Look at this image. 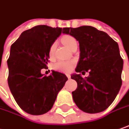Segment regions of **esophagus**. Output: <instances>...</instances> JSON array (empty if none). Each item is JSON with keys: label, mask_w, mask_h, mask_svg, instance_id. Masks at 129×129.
<instances>
[{"label": "esophagus", "mask_w": 129, "mask_h": 129, "mask_svg": "<svg viewBox=\"0 0 129 129\" xmlns=\"http://www.w3.org/2000/svg\"><path fill=\"white\" fill-rule=\"evenodd\" d=\"M66 77H68L69 79H70V78H71V75H70L69 74H66Z\"/></svg>", "instance_id": "34e87169"}]
</instances>
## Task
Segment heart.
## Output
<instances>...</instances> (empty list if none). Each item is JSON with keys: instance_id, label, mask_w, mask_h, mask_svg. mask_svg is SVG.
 Wrapping results in <instances>:
<instances>
[{"instance_id": "heart-1", "label": "heart", "mask_w": 129, "mask_h": 129, "mask_svg": "<svg viewBox=\"0 0 129 129\" xmlns=\"http://www.w3.org/2000/svg\"><path fill=\"white\" fill-rule=\"evenodd\" d=\"M62 42L66 45L69 49H72L75 46H77V40L72 36H66L62 38ZM56 47V42H53L48 50V55L49 57H52L54 56L55 50ZM74 61H59L54 66V69L57 71L61 72H69L72 69V68L74 66Z\"/></svg>"}]
</instances>
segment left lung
I'll return each instance as SVG.
<instances>
[{
    "label": "left lung",
    "instance_id": "1",
    "mask_svg": "<svg viewBox=\"0 0 129 129\" xmlns=\"http://www.w3.org/2000/svg\"><path fill=\"white\" fill-rule=\"evenodd\" d=\"M63 33L80 43L76 72H89L85 78L80 74L71 76L77 82V89L72 92L74 102L85 112H101L113 102L122 85L123 60L118 44L107 34L92 26L65 27Z\"/></svg>",
    "mask_w": 129,
    "mask_h": 129
}]
</instances>
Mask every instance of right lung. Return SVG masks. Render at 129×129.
Returning <instances> with one entry per match:
<instances>
[{
  "instance_id": "obj_1",
  "label": "right lung",
  "mask_w": 129,
  "mask_h": 129,
  "mask_svg": "<svg viewBox=\"0 0 129 129\" xmlns=\"http://www.w3.org/2000/svg\"><path fill=\"white\" fill-rule=\"evenodd\" d=\"M64 28L37 25L22 32L11 46L9 87L19 107L28 114L39 115L51 110L68 80L60 72L53 71L49 76L41 73L49 62L50 45Z\"/></svg>"
}]
</instances>
